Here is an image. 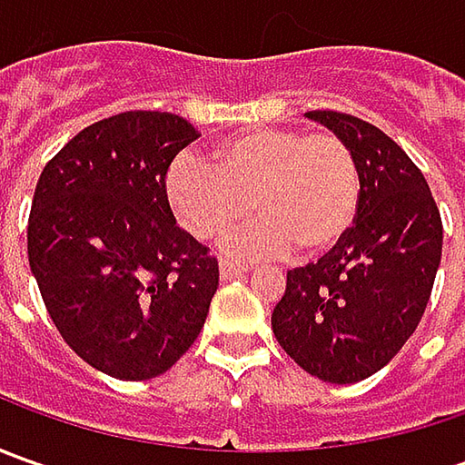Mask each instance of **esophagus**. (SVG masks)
<instances>
[{"label": "esophagus", "instance_id": "obj_1", "mask_svg": "<svg viewBox=\"0 0 465 465\" xmlns=\"http://www.w3.org/2000/svg\"><path fill=\"white\" fill-rule=\"evenodd\" d=\"M248 269H251L248 263H238V261H223V263H220V274H223L224 282L232 277H241Z\"/></svg>", "mask_w": 465, "mask_h": 465}]
</instances>
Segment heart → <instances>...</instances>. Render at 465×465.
<instances>
[{
	"mask_svg": "<svg viewBox=\"0 0 465 465\" xmlns=\"http://www.w3.org/2000/svg\"><path fill=\"white\" fill-rule=\"evenodd\" d=\"M360 193L354 153L331 132L253 129L214 144L212 163L181 154L165 173L173 214L202 241L238 227L251 206L259 212L230 242L245 256L326 253L351 230Z\"/></svg>",
	"mask_w": 465,
	"mask_h": 465,
	"instance_id": "1",
	"label": "heart"
}]
</instances>
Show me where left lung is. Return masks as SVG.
Masks as SVG:
<instances>
[{
	"label": "left lung",
	"instance_id": "8db88e82",
	"mask_svg": "<svg viewBox=\"0 0 465 465\" xmlns=\"http://www.w3.org/2000/svg\"><path fill=\"white\" fill-rule=\"evenodd\" d=\"M351 147L362 193L357 220L326 256L287 272L272 312L279 347L326 383L383 370L420 326L442 256V220L421 170L378 126L311 111Z\"/></svg>",
	"mask_w": 465,
	"mask_h": 465
}]
</instances>
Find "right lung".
<instances>
[{
    "label": "right lung",
    "instance_id": "add662e5",
    "mask_svg": "<svg viewBox=\"0 0 465 465\" xmlns=\"http://www.w3.org/2000/svg\"><path fill=\"white\" fill-rule=\"evenodd\" d=\"M199 132L186 118L126 111L69 139L38 178L27 261L62 339L118 381H150L204 329L220 266L175 224L173 157Z\"/></svg>",
    "mask_w": 465,
    "mask_h": 465
}]
</instances>
